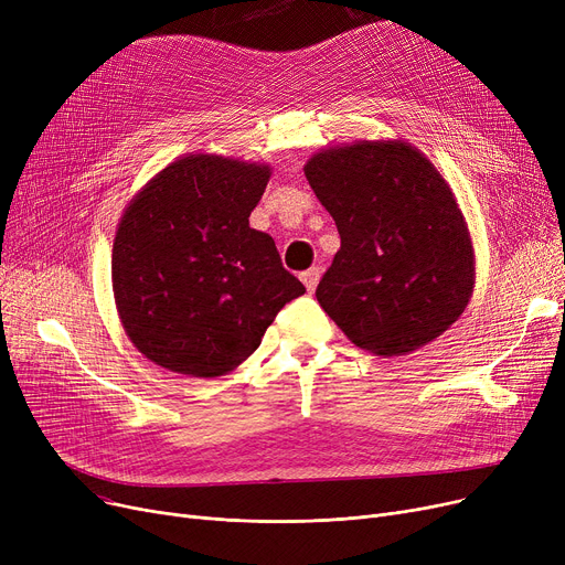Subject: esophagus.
I'll use <instances>...</instances> for the list:
<instances>
[{"label":"esophagus","instance_id":"1","mask_svg":"<svg viewBox=\"0 0 565 565\" xmlns=\"http://www.w3.org/2000/svg\"><path fill=\"white\" fill-rule=\"evenodd\" d=\"M318 279H320V267H311V270L302 273V281H305V286H307V290H309V292H313V290H316Z\"/></svg>","mask_w":565,"mask_h":565}]
</instances>
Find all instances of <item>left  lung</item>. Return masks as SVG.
I'll return each mask as SVG.
<instances>
[{
    "label": "left lung",
    "instance_id": "obj_1",
    "mask_svg": "<svg viewBox=\"0 0 565 565\" xmlns=\"http://www.w3.org/2000/svg\"><path fill=\"white\" fill-rule=\"evenodd\" d=\"M305 173L341 235L316 288L324 313L387 358L447 332L471 298L473 249L437 169L407 143L360 141L313 156Z\"/></svg>",
    "mask_w": 565,
    "mask_h": 565
}]
</instances>
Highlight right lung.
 <instances>
[{"label": "right lung", "instance_id": "1", "mask_svg": "<svg viewBox=\"0 0 565 565\" xmlns=\"http://www.w3.org/2000/svg\"><path fill=\"white\" fill-rule=\"evenodd\" d=\"M270 169L217 156L171 162L126 207L111 249L116 309L162 369L233 371L290 300L307 292L275 241L249 226Z\"/></svg>", "mask_w": 565, "mask_h": 565}]
</instances>
